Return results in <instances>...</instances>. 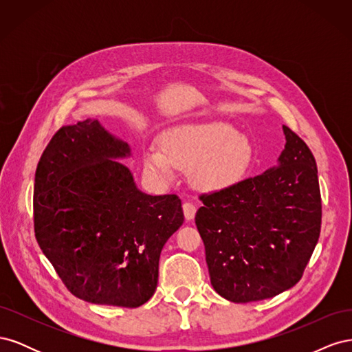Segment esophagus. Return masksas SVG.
<instances>
[{
	"label": "esophagus",
	"instance_id": "obj_1",
	"mask_svg": "<svg viewBox=\"0 0 352 352\" xmlns=\"http://www.w3.org/2000/svg\"><path fill=\"white\" fill-rule=\"evenodd\" d=\"M195 212H197V207L192 202H184V214L186 220H192L195 217Z\"/></svg>",
	"mask_w": 352,
	"mask_h": 352
}]
</instances>
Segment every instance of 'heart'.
Segmentation results:
<instances>
[{"instance_id":"heart-1","label":"heart","mask_w":352,"mask_h":352,"mask_svg":"<svg viewBox=\"0 0 352 352\" xmlns=\"http://www.w3.org/2000/svg\"><path fill=\"white\" fill-rule=\"evenodd\" d=\"M162 148L146 146L144 167L151 176L167 180L175 170H189L192 184L202 190H223L243 179L254 162L247 136L223 122L184 123L162 136Z\"/></svg>"}]
</instances>
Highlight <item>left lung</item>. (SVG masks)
<instances>
[{
    "mask_svg": "<svg viewBox=\"0 0 352 352\" xmlns=\"http://www.w3.org/2000/svg\"><path fill=\"white\" fill-rule=\"evenodd\" d=\"M279 164L232 188L201 194L195 223L210 280L232 302L261 301L300 282L322 228L317 166L287 126Z\"/></svg>",
    "mask_w": 352,
    "mask_h": 352,
    "instance_id": "8db88e82",
    "label": "left lung"
}]
</instances>
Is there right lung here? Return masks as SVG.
<instances>
[{
    "mask_svg": "<svg viewBox=\"0 0 352 352\" xmlns=\"http://www.w3.org/2000/svg\"><path fill=\"white\" fill-rule=\"evenodd\" d=\"M131 155L87 119L63 126L35 173L34 225L42 252L67 289L83 301L135 308L154 295L158 260L182 226L175 194L146 195L114 158Z\"/></svg>",
    "mask_w": 352,
    "mask_h": 352,
    "instance_id": "obj_1",
    "label": "right lung"
}]
</instances>
